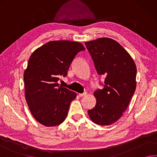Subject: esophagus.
<instances>
[{
	"instance_id": "esophagus-1",
	"label": "esophagus",
	"mask_w": 157,
	"mask_h": 157,
	"mask_svg": "<svg viewBox=\"0 0 157 157\" xmlns=\"http://www.w3.org/2000/svg\"><path fill=\"white\" fill-rule=\"evenodd\" d=\"M86 94H87V92H84V93H82V94H79L78 96L80 97H82V96H84L86 95Z\"/></svg>"
}]
</instances>
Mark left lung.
I'll return each mask as SVG.
<instances>
[{"mask_svg": "<svg viewBox=\"0 0 157 157\" xmlns=\"http://www.w3.org/2000/svg\"><path fill=\"white\" fill-rule=\"evenodd\" d=\"M97 72L106 76L102 90L94 91V107L89 117L96 124L109 126L120 119L135 93L137 67L133 59L116 41L101 37L85 42Z\"/></svg>", "mask_w": 157, "mask_h": 157, "instance_id": "left-lung-1", "label": "left lung"}]
</instances>
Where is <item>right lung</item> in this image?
I'll return each instance as SVG.
<instances>
[{
	"label": "right lung",
	"instance_id": "right-lung-1",
	"mask_svg": "<svg viewBox=\"0 0 157 157\" xmlns=\"http://www.w3.org/2000/svg\"><path fill=\"white\" fill-rule=\"evenodd\" d=\"M81 43L51 41L32 53L24 72L25 99L36 121L45 126L59 125L66 120L76 93L58 83L66 76L76 54L84 51Z\"/></svg>",
	"mask_w": 157,
	"mask_h": 157
}]
</instances>
